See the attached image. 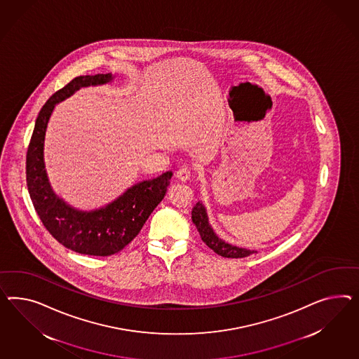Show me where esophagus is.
<instances>
[{"label": "esophagus", "mask_w": 359, "mask_h": 359, "mask_svg": "<svg viewBox=\"0 0 359 359\" xmlns=\"http://www.w3.org/2000/svg\"><path fill=\"white\" fill-rule=\"evenodd\" d=\"M191 174H192L191 170H189L187 165H183V167H180V168L176 171V179L180 180V182H187V180H189Z\"/></svg>", "instance_id": "34e87169"}]
</instances>
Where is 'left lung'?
Wrapping results in <instances>:
<instances>
[{
    "instance_id": "8db88e82",
    "label": "left lung",
    "mask_w": 359,
    "mask_h": 359,
    "mask_svg": "<svg viewBox=\"0 0 359 359\" xmlns=\"http://www.w3.org/2000/svg\"><path fill=\"white\" fill-rule=\"evenodd\" d=\"M192 221L196 224L197 231L201 235L203 242L210 250H213L214 252L218 253L219 256L230 257V259H241V257H247L252 253H256V251L241 248V247L229 244L222 239H219L217 236V233H214L212 226L209 224L206 209L203 203H200V201L194 205V209H192Z\"/></svg>"
}]
</instances>
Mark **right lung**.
Listing matches in <instances>:
<instances>
[{"mask_svg":"<svg viewBox=\"0 0 359 359\" xmlns=\"http://www.w3.org/2000/svg\"><path fill=\"white\" fill-rule=\"evenodd\" d=\"M112 79L109 73L79 76L49 97L36 118L26 158L27 188L40 221L64 247L91 256H111L132 242L163 200L172 176L167 171L137 183L111 204L91 212L72 208L53 192L44 165V140L53 108L81 88L104 85Z\"/></svg>","mask_w":359,"mask_h":359,"instance_id":"right-lung-1","label":"right lung"}]
</instances>
